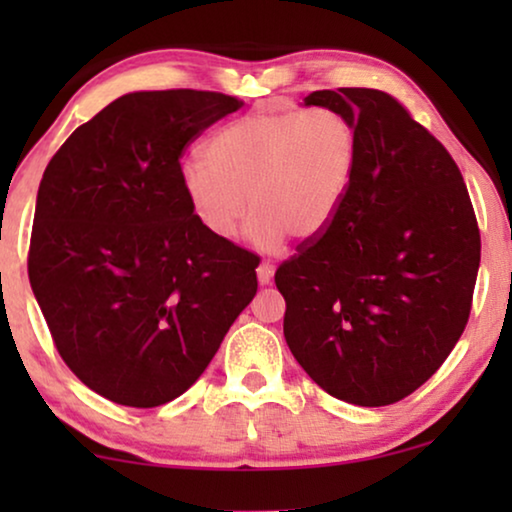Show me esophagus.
Instances as JSON below:
<instances>
[{
  "label": "esophagus",
  "instance_id": "1",
  "mask_svg": "<svg viewBox=\"0 0 512 512\" xmlns=\"http://www.w3.org/2000/svg\"><path fill=\"white\" fill-rule=\"evenodd\" d=\"M256 275H258V282H261L263 286L270 284L272 275H275V265H272L270 261H263V263L256 268Z\"/></svg>",
  "mask_w": 512,
  "mask_h": 512
}]
</instances>
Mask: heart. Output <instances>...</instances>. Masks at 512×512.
<instances>
[{
  "label": "heart",
  "instance_id": "obj_1",
  "mask_svg": "<svg viewBox=\"0 0 512 512\" xmlns=\"http://www.w3.org/2000/svg\"><path fill=\"white\" fill-rule=\"evenodd\" d=\"M356 163L359 130L338 109L254 111L216 130L205 160L181 165L179 184L193 216L216 240L233 237L249 209L251 242L277 249L286 235L312 240L331 226Z\"/></svg>",
  "mask_w": 512,
  "mask_h": 512
}]
</instances>
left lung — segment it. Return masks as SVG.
<instances>
[{"label": "left lung", "mask_w": 512, "mask_h": 512, "mask_svg": "<svg viewBox=\"0 0 512 512\" xmlns=\"http://www.w3.org/2000/svg\"><path fill=\"white\" fill-rule=\"evenodd\" d=\"M359 130L338 216L275 272L284 338L326 394L380 408L422 387L468 324L480 228L457 163L396 97L314 90Z\"/></svg>", "instance_id": "left-lung-1"}]
</instances>
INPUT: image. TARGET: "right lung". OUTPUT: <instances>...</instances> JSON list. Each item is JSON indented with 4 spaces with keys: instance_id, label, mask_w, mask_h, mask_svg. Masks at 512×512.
<instances>
[{
    "instance_id": "add662e5",
    "label": "right lung",
    "mask_w": 512,
    "mask_h": 512,
    "mask_svg": "<svg viewBox=\"0 0 512 512\" xmlns=\"http://www.w3.org/2000/svg\"><path fill=\"white\" fill-rule=\"evenodd\" d=\"M242 102L149 90L76 128L39 184L27 275L69 370L109 401L156 408L205 373L256 296L258 256L200 226L181 156Z\"/></svg>"
}]
</instances>
